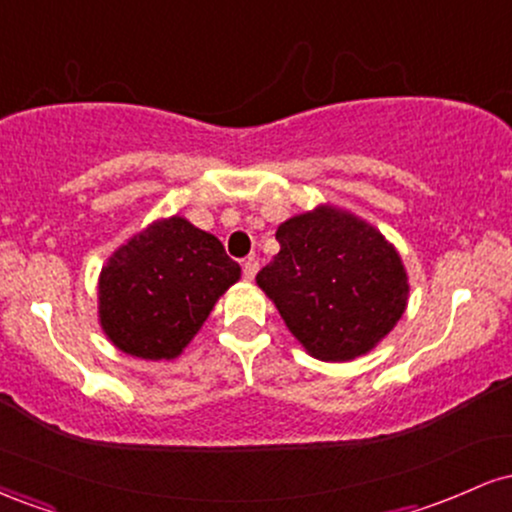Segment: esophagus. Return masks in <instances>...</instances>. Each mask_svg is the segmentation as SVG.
Segmentation results:
<instances>
[{"label": "esophagus", "mask_w": 512, "mask_h": 512, "mask_svg": "<svg viewBox=\"0 0 512 512\" xmlns=\"http://www.w3.org/2000/svg\"><path fill=\"white\" fill-rule=\"evenodd\" d=\"M257 269H260V262H257L255 257H248V260L243 262V274H245V279H248V281L255 279Z\"/></svg>", "instance_id": "34e87169"}]
</instances>
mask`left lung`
Wrapping results in <instances>:
<instances>
[{
    "mask_svg": "<svg viewBox=\"0 0 512 512\" xmlns=\"http://www.w3.org/2000/svg\"><path fill=\"white\" fill-rule=\"evenodd\" d=\"M281 250L257 274L293 337L320 361H351L383 342L407 308L395 245L330 204L276 228Z\"/></svg>",
    "mask_w": 512,
    "mask_h": 512,
    "instance_id": "obj_1",
    "label": "left lung"
}]
</instances>
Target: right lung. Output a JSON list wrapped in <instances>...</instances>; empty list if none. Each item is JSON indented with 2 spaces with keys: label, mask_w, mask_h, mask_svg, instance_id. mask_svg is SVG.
Masks as SVG:
<instances>
[{
  "label": "right lung",
  "mask_w": 512,
  "mask_h": 512,
  "mask_svg": "<svg viewBox=\"0 0 512 512\" xmlns=\"http://www.w3.org/2000/svg\"><path fill=\"white\" fill-rule=\"evenodd\" d=\"M238 279V262L219 238L182 216L154 221L105 262L98 279L101 327L129 356L170 361Z\"/></svg>",
  "instance_id": "obj_1"
}]
</instances>
